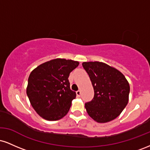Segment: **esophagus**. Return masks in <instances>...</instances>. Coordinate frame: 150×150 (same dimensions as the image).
Returning a JSON list of instances; mask_svg holds the SVG:
<instances>
[{"label":"esophagus","instance_id":"34e87169","mask_svg":"<svg viewBox=\"0 0 150 150\" xmlns=\"http://www.w3.org/2000/svg\"><path fill=\"white\" fill-rule=\"evenodd\" d=\"M76 95H77V97H80V95H81V92H80V90L77 91V92H76Z\"/></svg>","mask_w":150,"mask_h":150}]
</instances>
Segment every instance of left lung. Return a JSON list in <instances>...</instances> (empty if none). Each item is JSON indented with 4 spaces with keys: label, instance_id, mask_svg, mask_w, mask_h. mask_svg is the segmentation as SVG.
I'll list each match as a JSON object with an SVG mask.
<instances>
[{
    "label": "left lung",
    "instance_id": "left-lung-1",
    "mask_svg": "<svg viewBox=\"0 0 150 150\" xmlns=\"http://www.w3.org/2000/svg\"><path fill=\"white\" fill-rule=\"evenodd\" d=\"M94 91L92 101L85 103L91 118L106 123L117 118L128 102L130 86L119 70L101 62H84Z\"/></svg>",
    "mask_w": 150,
    "mask_h": 150
}]
</instances>
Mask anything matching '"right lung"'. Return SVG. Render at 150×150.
Instances as JSON below:
<instances>
[{
  "instance_id": "1",
  "label": "right lung",
  "mask_w": 150,
  "mask_h": 150,
  "mask_svg": "<svg viewBox=\"0 0 150 150\" xmlns=\"http://www.w3.org/2000/svg\"><path fill=\"white\" fill-rule=\"evenodd\" d=\"M79 62L56 58L39 65L30 73L27 94L36 112L44 119L57 120L69 111L76 93L70 88V73Z\"/></svg>"
}]
</instances>
